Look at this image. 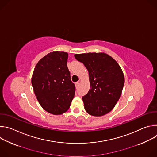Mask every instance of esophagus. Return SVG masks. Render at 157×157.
<instances>
[{
  "label": "esophagus",
  "mask_w": 157,
  "mask_h": 157,
  "mask_svg": "<svg viewBox=\"0 0 157 157\" xmlns=\"http://www.w3.org/2000/svg\"><path fill=\"white\" fill-rule=\"evenodd\" d=\"M79 84V82H76L75 83V86H76V88H78V87Z\"/></svg>",
  "instance_id": "obj_1"
}]
</instances>
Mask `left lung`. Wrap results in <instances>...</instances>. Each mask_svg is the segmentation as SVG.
<instances>
[{"label":"left lung","mask_w":157,"mask_h":157,"mask_svg":"<svg viewBox=\"0 0 157 157\" xmlns=\"http://www.w3.org/2000/svg\"><path fill=\"white\" fill-rule=\"evenodd\" d=\"M89 72L90 87L82 97L84 109L93 116H102L114 109L124 85L122 70L117 62L104 53L75 54Z\"/></svg>","instance_id":"8db88e82"}]
</instances>
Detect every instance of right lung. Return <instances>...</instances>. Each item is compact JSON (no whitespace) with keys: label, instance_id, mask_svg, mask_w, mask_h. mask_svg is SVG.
<instances>
[{"label":"right lung","instance_id":"right-lung-1","mask_svg":"<svg viewBox=\"0 0 157 157\" xmlns=\"http://www.w3.org/2000/svg\"><path fill=\"white\" fill-rule=\"evenodd\" d=\"M68 58L66 52H52L38 62L33 72L32 84L36 99L44 110L53 115L66 113L75 96Z\"/></svg>","mask_w":157,"mask_h":157}]
</instances>
